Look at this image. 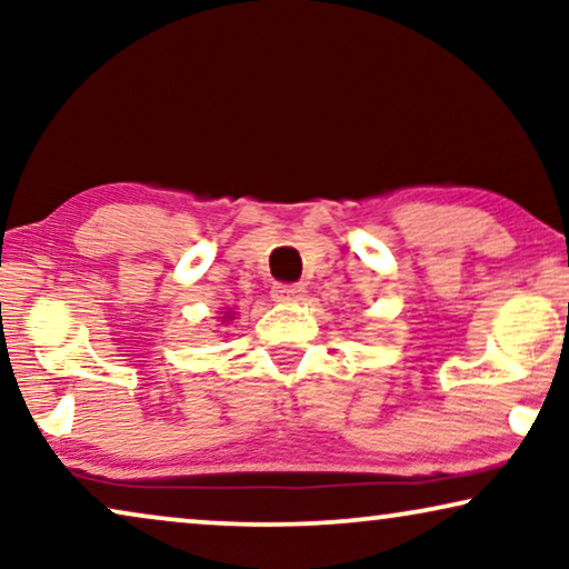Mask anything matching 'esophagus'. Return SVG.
Returning <instances> with one entry per match:
<instances>
[{"label":"esophagus","mask_w":569,"mask_h":569,"mask_svg":"<svg viewBox=\"0 0 569 569\" xmlns=\"http://www.w3.org/2000/svg\"><path fill=\"white\" fill-rule=\"evenodd\" d=\"M271 295H274V300H302V295H306V287L302 284H274L271 287Z\"/></svg>","instance_id":"esophagus-1"}]
</instances>
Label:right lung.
Wrapping results in <instances>:
<instances>
[{
  "label": "right lung",
  "instance_id": "obj_1",
  "mask_svg": "<svg viewBox=\"0 0 569 569\" xmlns=\"http://www.w3.org/2000/svg\"><path fill=\"white\" fill-rule=\"evenodd\" d=\"M224 318H232V316H224Z\"/></svg>",
  "mask_w": 569,
  "mask_h": 569
}]
</instances>
